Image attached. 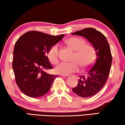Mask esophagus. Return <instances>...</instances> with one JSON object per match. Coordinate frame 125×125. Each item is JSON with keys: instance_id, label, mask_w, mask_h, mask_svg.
Masks as SVG:
<instances>
[{"instance_id": "esophagus-1", "label": "esophagus", "mask_w": 125, "mask_h": 125, "mask_svg": "<svg viewBox=\"0 0 125 125\" xmlns=\"http://www.w3.org/2000/svg\"><path fill=\"white\" fill-rule=\"evenodd\" d=\"M62 76H64V77H67V76H68V75H62Z\"/></svg>"}]
</instances>
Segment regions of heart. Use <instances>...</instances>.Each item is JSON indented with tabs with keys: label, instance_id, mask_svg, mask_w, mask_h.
<instances>
[{
	"label": "heart",
	"instance_id": "b5f03b06",
	"mask_svg": "<svg viewBox=\"0 0 125 125\" xmlns=\"http://www.w3.org/2000/svg\"><path fill=\"white\" fill-rule=\"evenodd\" d=\"M69 46L75 51L72 62H61L56 66V73L63 75L76 73L80 69V65L83 68L89 67L94 63L96 57V50L94 45L86 43L84 38L78 37H71L66 41ZM50 62L55 64L59 62V46L52 45L47 54Z\"/></svg>",
	"mask_w": 125,
	"mask_h": 125
}]
</instances>
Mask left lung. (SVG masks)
Returning a JSON list of instances; mask_svg holds the SVG:
<instances>
[{
  "label": "left lung",
  "instance_id": "1",
  "mask_svg": "<svg viewBox=\"0 0 125 125\" xmlns=\"http://www.w3.org/2000/svg\"><path fill=\"white\" fill-rule=\"evenodd\" d=\"M83 36L95 48L96 58L92 67L85 75L80 76L73 93L82 97H92L97 94L106 83L110 73L112 56L109 45L103 33L92 28H87L71 33Z\"/></svg>",
  "mask_w": 125,
  "mask_h": 125
}]
</instances>
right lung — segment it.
Returning a JSON list of instances; mask_svg holds the SVG:
<instances>
[{
  "mask_svg": "<svg viewBox=\"0 0 125 125\" xmlns=\"http://www.w3.org/2000/svg\"><path fill=\"white\" fill-rule=\"evenodd\" d=\"M64 36L30 31L22 34L15 43L12 67L17 85L27 96L39 97L50 90L58 76L43 72V70L52 68L47 54L49 49Z\"/></svg>",
  "mask_w": 125,
  "mask_h": 125,
  "instance_id": "add662e5",
  "label": "right lung"
}]
</instances>
